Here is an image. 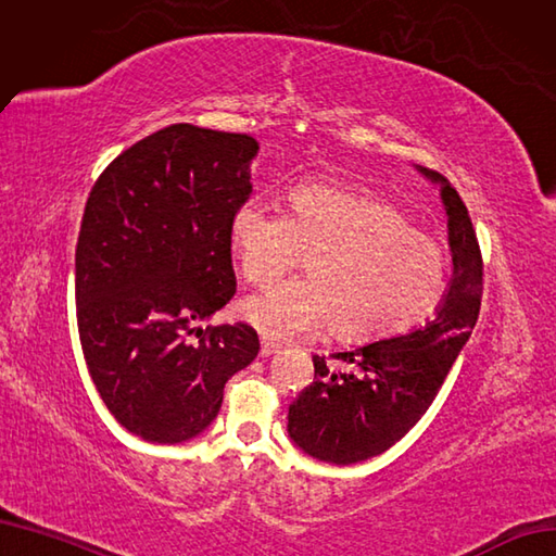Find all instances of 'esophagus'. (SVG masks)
<instances>
[{
    "label": "esophagus",
    "instance_id": "1",
    "mask_svg": "<svg viewBox=\"0 0 556 556\" xmlns=\"http://www.w3.org/2000/svg\"><path fill=\"white\" fill-rule=\"evenodd\" d=\"M280 350V344H276V342H271V340H266V338H262V348H260V356H271V354H276Z\"/></svg>",
    "mask_w": 556,
    "mask_h": 556
}]
</instances>
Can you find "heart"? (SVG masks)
Returning a JSON list of instances; mask_svg holds the SVG:
<instances>
[{
  "mask_svg": "<svg viewBox=\"0 0 556 556\" xmlns=\"http://www.w3.org/2000/svg\"><path fill=\"white\" fill-rule=\"evenodd\" d=\"M287 202L290 216L245 202L229 225L239 271L253 285L274 282L311 255L308 276L241 303L264 336H315L331 324L340 340H370L412 327L446 296V248L384 198L342 181H305Z\"/></svg>",
  "mask_w": 556,
  "mask_h": 556,
  "instance_id": "obj_1",
  "label": "heart"
}]
</instances>
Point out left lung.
Masks as SVG:
<instances>
[{
    "label": "left lung",
    "mask_w": 556,
    "mask_h": 556,
    "mask_svg": "<svg viewBox=\"0 0 556 556\" xmlns=\"http://www.w3.org/2000/svg\"><path fill=\"white\" fill-rule=\"evenodd\" d=\"M420 172L442 184L453 253L451 287L426 327L331 354L350 370H331L327 358L313 356L315 379L290 405L287 430L317 460L354 465L400 442L432 405L476 327L483 299L476 229L457 190L437 172Z\"/></svg>",
    "instance_id": "1"
}]
</instances>
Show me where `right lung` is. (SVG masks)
<instances>
[{
	"label": "right lung",
	"instance_id": "obj_1",
	"mask_svg": "<svg viewBox=\"0 0 556 556\" xmlns=\"http://www.w3.org/2000/svg\"><path fill=\"white\" fill-rule=\"evenodd\" d=\"M257 149L245 132L172 124L91 186L75 248L80 344L110 414L147 442L206 430L260 352L243 321L198 329L237 292L229 225Z\"/></svg>",
	"mask_w": 556,
	"mask_h": 556
}]
</instances>
